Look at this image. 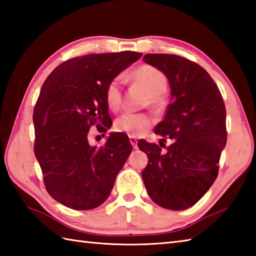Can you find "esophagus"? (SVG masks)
<instances>
[{"mask_svg":"<svg viewBox=\"0 0 256 256\" xmlns=\"http://www.w3.org/2000/svg\"><path fill=\"white\" fill-rule=\"evenodd\" d=\"M130 142H131V144H132V146L134 148H138V140H136V138L135 136H131V135H130Z\"/></svg>","mask_w":256,"mask_h":256,"instance_id":"1","label":"esophagus"}]
</instances>
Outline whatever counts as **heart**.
I'll use <instances>...</instances> for the list:
<instances>
[{"mask_svg": "<svg viewBox=\"0 0 256 256\" xmlns=\"http://www.w3.org/2000/svg\"><path fill=\"white\" fill-rule=\"evenodd\" d=\"M133 80L148 94L150 104L162 110L165 106L164 94L168 79L160 70L152 66H142L138 68L132 74ZM106 103L112 111H118L122 104L123 89L122 79L116 77L108 84L106 88ZM154 118L148 113L126 112L118 116L114 122V130L120 133H125L131 136H140L144 134L154 124Z\"/></svg>", "mask_w": 256, "mask_h": 256, "instance_id": "obj_1", "label": "heart"}]
</instances>
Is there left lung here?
Masks as SVG:
<instances>
[{"mask_svg": "<svg viewBox=\"0 0 256 256\" xmlns=\"http://www.w3.org/2000/svg\"><path fill=\"white\" fill-rule=\"evenodd\" d=\"M143 60L170 81L172 102L154 132L172 143L138 140V148L148 157L142 178L155 204L184 210L197 202L218 176L228 134L226 106L216 82L198 64L170 54H148Z\"/></svg>", "mask_w": 256, "mask_h": 256, "instance_id": "obj_1", "label": "left lung"}]
</instances>
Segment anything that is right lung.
Wrapping results in <instances>:
<instances>
[{
  "label": "right lung",
  "instance_id": "1",
  "mask_svg": "<svg viewBox=\"0 0 256 256\" xmlns=\"http://www.w3.org/2000/svg\"><path fill=\"white\" fill-rule=\"evenodd\" d=\"M140 57L136 52L74 57L42 86L32 113L34 153L48 194L68 208L90 210L104 202L131 154L123 133L110 134L99 148L90 146L88 135L92 126L103 133L111 128L106 86Z\"/></svg>",
  "mask_w": 256,
  "mask_h": 256
}]
</instances>
